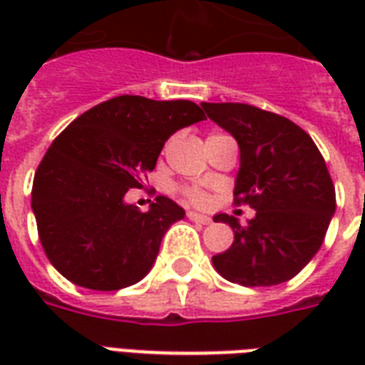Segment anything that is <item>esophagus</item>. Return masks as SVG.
Segmentation results:
<instances>
[{"mask_svg": "<svg viewBox=\"0 0 365 365\" xmlns=\"http://www.w3.org/2000/svg\"><path fill=\"white\" fill-rule=\"evenodd\" d=\"M187 219L193 222H199V225H209V222H211V219H209L207 215H199L195 213V211H190V213H187Z\"/></svg>", "mask_w": 365, "mask_h": 365, "instance_id": "1", "label": "esophagus"}]
</instances>
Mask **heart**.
I'll list each match as a JSON object with an SVG mask.
<instances>
[{
  "label": "heart",
  "mask_w": 365,
  "mask_h": 365,
  "mask_svg": "<svg viewBox=\"0 0 365 365\" xmlns=\"http://www.w3.org/2000/svg\"><path fill=\"white\" fill-rule=\"evenodd\" d=\"M180 193H182L185 201H190V203H193V205H199V207L209 205V193L203 190H199V187H182Z\"/></svg>",
  "instance_id": "b5f03b06"
}]
</instances>
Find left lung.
I'll list each match as a JSON object with an SVG mask.
<instances>
[{
  "mask_svg": "<svg viewBox=\"0 0 365 365\" xmlns=\"http://www.w3.org/2000/svg\"><path fill=\"white\" fill-rule=\"evenodd\" d=\"M207 117L237 138L240 168L235 203L256 217L240 225L227 213L235 242L213 256L219 274L245 287H268L295 277L319 252L336 209L324 158L305 130L282 115L246 103H203Z\"/></svg>",
  "mask_w": 365,
  "mask_h": 365,
  "instance_id": "1",
  "label": "left lung"
}]
</instances>
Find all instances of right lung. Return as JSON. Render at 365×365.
<instances>
[{
  "instance_id": "right-lung-1",
  "label": "right lung",
  "mask_w": 365,
  "mask_h": 365,
  "mask_svg": "<svg viewBox=\"0 0 365 365\" xmlns=\"http://www.w3.org/2000/svg\"><path fill=\"white\" fill-rule=\"evenodd\" d=\"M205 119L193 101L119 96L72 120L44 154L31 207L54 268L80 287L117 291L140 282L166 230L185 217L158 195L143 213L125 195L140 187L175 130Z\"/></svg>"
}]
</instances>
